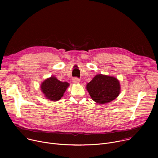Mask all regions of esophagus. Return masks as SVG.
Segmentation results:
<instances>
[{
	"instance_id": "34e87169",
	"label": "esophagus",
	"mask_w": 158,
	"mask_h": 158,
	"mask_svg": "<svg viewBox=\"0 0 158 158\" xmlns=\"http://www.w3.org/2000/svg\"><path fill=\"white\" fill-rule=\"evenodd\" d=\"M73 82L74 84H79V82H80V79L79 78H77V77H74L73 79Z\"/></svg>"
}]
</instances>
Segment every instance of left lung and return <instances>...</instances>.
Returning <instances> with one entry per match:
<instances>
[{"instance_id": "1", "label": "left lung", "mask_w": 158, "mask_h": 158, "mask_svg": "<svg viewBox=\"0 0 158 158\" xmlns=\"http://www.w3.org/2000/svg\"><path fill=\"white\" fill-rule=\"evenodd\" d=\"M92 99L98 104H106L116 99L121 92L118 79L103 74L96 75L86 85Z\"/></svg>"}]
</instances>
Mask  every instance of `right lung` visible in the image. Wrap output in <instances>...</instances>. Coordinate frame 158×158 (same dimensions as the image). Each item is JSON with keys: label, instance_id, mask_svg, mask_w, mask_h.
<instances>
[{"label": "right lung", "instance_id": "right-lung-1", "mask_svg": "<svg viewBox=\"0 0 158 158\" xmlns=\"http://www.w3.org/2000/svg\"><path fill=\"white\" fill-rule=\"evenodd\" d=\"M69 84L61 82L56 77L51 76L45 80L40 85L44 96L51 101H57L61 99Z\"/></svg>", "mask_w": 158, "mask_h": 158}]
</instances>
